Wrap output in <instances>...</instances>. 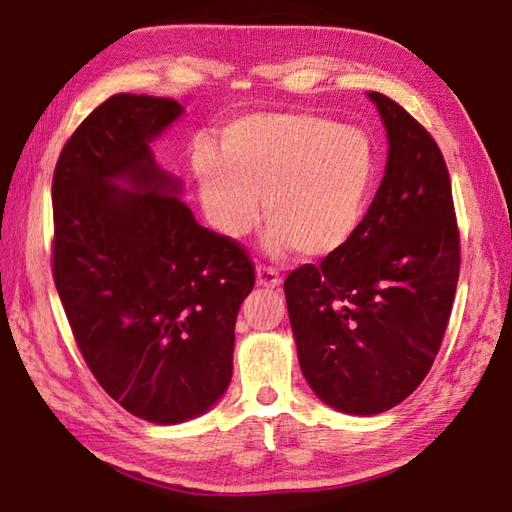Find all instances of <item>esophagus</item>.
<instances>
[{
    "instance_id": "34e87169",
    "label": "esophagus",
    "mask_w": 512,
    "mask_h": 512,
    "mask_svg": "<svg viewBox=\"0 0 512 512\" xmlns=\"http://www.w3.org/2000/svg\"><path fill=\"white\" fill-rule=\"evenodd\" d=\"M257 284L266 286V288H277L282 284V277H280V273L275 271V268L259 264L257 266Z\"/></svg>"
}]
</instances>
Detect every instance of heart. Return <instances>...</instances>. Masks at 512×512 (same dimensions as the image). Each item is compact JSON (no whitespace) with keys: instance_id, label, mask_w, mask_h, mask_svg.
I'll return each instance as SVG.
<instances>
[{"instance_id":"obj_1","label":"heart","mask_w":512,"mask_h":512,"mask_svg":"<svg viewBox=\"0 0 512 512\" xmlns=\"http://www.w3.org/2000/svg\"><path fill=\"white\" fill-rule=\"evenodd\" d=\"M203 208L221 235L239 239L259 219V194L271 221L266 248L327 257L356 235L376 179V154L358 127L302 111H266L230 123L221 154L194 156Z\"/></svg>"}]
</instances>
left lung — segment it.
Wrapping results in <instances>:
<instances>
[{"label":"left lung","mask_w":512,"mask_h":512,"mask_svg":"<svg viewBox=\"0 0 512 512\" xmlns=\"http://www.w3.org/2000/svg\"><path fill=\"white\" fill-rule=\"evenodd\" d=\"M389 152L356 235L320 266L284 282L306 383L340 412L369 416L423 383L448 329L461 266L443 154L414 116L383 94Z\"/></svg>","instance_id":"left-lung-1"}]
</instances>
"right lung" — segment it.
<instances>
[{"label":"right lung","instance_id":"add662e5","mask_svg":"<svg viewBox=\"0 0 512 512\" xmlns=\"http://www.w3.org/2000/svg\"><path fill=\"white\" fill-rule=\"evenodd\" d=\"M170 98L116 94L82 120L53 172V282L100 387L145 421L199 416L226 392L255 264L194 221L150 143ZM116 180L133 185L120 189Z\"/></svg>","mask_w":512,"mask_h":512}]
</instances>
